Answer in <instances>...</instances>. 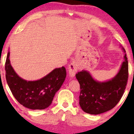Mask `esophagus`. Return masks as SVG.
<instances>
[{"label":"esophagus","mask_w":134,"mask_h":134,"mask_svg":"<svg viewBox=\"0 0 134 134\" xmlns=\"http://www.w3.org/2000/svg\"><path fill=\"white\" fill-rule=\"evenodd\" d=\"M77 65L76 62H72L70 65H69L68 67V71H69V76L71 77H74L76 75L77 71Z\"/></svg>","instance_id":"1"}]
</instances>
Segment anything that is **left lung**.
<instances>
[{
  "label": "left lung",
  "instance_id": "obj_1",
  "mask_svg": "<svg viewBox=\"0 0 134 134\" xmlns=\"http://www.w3.org/2000/svg\"><path fill=\"white\" fill-rule=\"evenodd\" d=\"M122 51H126L122 47ZM80 85L79 104L85 112L98 115L112 109L122 96L128 79V61L126 54L120 70L111 79L95 80L89 71L82 70L76 75Z\"/></svg>",
  "mask_w": 134,
  "mask_h": 134
}]
</instances>
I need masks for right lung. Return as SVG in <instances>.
<instances>
[{
	"label": "right lung",
	"instance_id": "obj_1",
	"mask_svg": "<svg viewBox=\"0 0 134 134\" xmlns=\"http://www.w3.org/2000/svg\"><path fill=\"white\" fill-rule=\"evenodd\" d=\"M5 77L13 95L21 105L32 110H43L52 103L66 76L65 67L55 68L40 79L27 80L18 76L10 63V51L5 62Z\"/></svg>",
	"mask_w": 134,
	"mask_h": 134
}]
</instances>
